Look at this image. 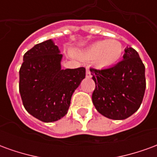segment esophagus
<instances>
[{
  "instance_id": "1",
  "label": "esophagus",
  "mask_w": 157,
  "mask_h": 157,
  "mask_svg": "<svg viewBox=\"0 0 157 157\" xmlns=\"http://www.w3.org/2000/svg\"><path fill=\"white\" fill-rule=\"evenodd\" d=\"M86 76L87 77V78H91L92 77V73L90 71V70L89 69H86Z\"/></svg>"
}]
</instances>
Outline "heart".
I'll return each instance as SVG.
<instances>
[{"label": "heart", "mask_w": 157, "mask_h": 157, "mask_svg": "<svg viewBox=\"0 0 157 157\" xmlns=\"http://www.w3.org/2000/svg\"><path fill=\"white\" fill-rule=\"evenodd\" d=\"M124 53V46L117 39L100 40L90 44L78 54L83 58L92 59L97 66L108 68L115 65Z\"/></svg>", "instance_id": "1"}]
</instances>
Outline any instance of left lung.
I'll return each instance as SVG.
<instances>
[{
    "mask_svg": "<svg viewBox=\"0 0 157 157\" xmlns=\"http://www.w3.org/2000/svg\"><path fill=\"white\" fill-rule=\"evenodd\" d=\"M145 65L137 51L124 49L123 60L103 69L90 68L96 88L92 102L106 118L123 120L140 107L145 91Z\"/></svg>",
    "mask_w": 157,
    "mask_h": 157,
    "instance_id": "left-lung-1",
    "label": "left lung"
}]
</instances>
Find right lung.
<instances>
[{
    "mask_svg": "<svg viewBox=\"0 0 157 157\" xmlns=\"http://www.w3.org/2000/svg\"><path fill=\"white\" fill-rule=\"evenodd\" d=\"M63 55L52 39L34 45L23 55L19 71V92L29 113L51 123L68 112L75 90L86 69H61Z\"/></svg>",
    "mask_w": 157,
    "mask_h": 157,
    "instance_id": "1",
    "label": "right lung"
}]
</instances>
